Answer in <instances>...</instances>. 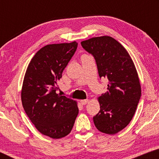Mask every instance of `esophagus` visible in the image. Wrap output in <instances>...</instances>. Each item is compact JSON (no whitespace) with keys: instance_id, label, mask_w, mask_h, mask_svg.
Wrapping results in <instances>:
<instances>
[{"instance_id":"esophagus-1","label":"esophagus","mask_w":159,"mask_h":159,"mask_svg":"<svg viewBox=\"0 0 159 159\" xmlns=\"http://www.w3.org/2000/svg\"><path fill=\"white\" fill-rule=\"evenodd\" d=\"M80 103H81L82 105H86V104L88 103V99L81 100V101H80Z\"/></svg>"}]
</instances>
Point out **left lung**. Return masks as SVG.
Instances as JSON below:
<instances>
[{
	"label": "left lung",
	"mask_w": 159,
	"mask_h": 159,
	"mask_svg": "<svg viewBox=\"0 0 159 159\" xmlns=\"http://www.w3.org/2000/svg\"><path fill=\"white\" fill-rule=\"evenodd\" d=\"M81 45L92 54L100 77L108 80V91L98 98L100 111L93 116L99 131L114 134L129 125L141 96L135 66L126 49L111 37H96Z\"/></svg>",
	"instance_id": "8db88e82"
}]
</instances>
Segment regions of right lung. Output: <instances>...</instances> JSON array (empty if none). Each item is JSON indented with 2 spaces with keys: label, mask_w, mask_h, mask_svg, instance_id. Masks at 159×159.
Wrapping results in <instances>:
<instances>
[{
  "label": "right lung",
  "mask_w": 159,
  "mask_h": 159,
  "mask_svg": "<svg viewBox=\"0 0 159 159\" xmlns=\"http://www.w3.org/2000/svg\"><path fill=\"white\" fill-rule=\"evenodd\" d=\"M77 45L75 41L43 47L32 58L24 78V109L39 132L53 139L70 133L79 113L77 102L56 93L58 80Z\"/></svg>",
  "instance_id": "obj_1"
}]
</instances>
